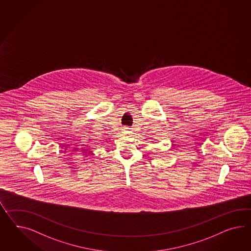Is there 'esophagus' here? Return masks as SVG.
<instances>
[{
	"label": "esophagus",
	"mask_w": 251,
	"mask_h": 251,
	"mask_svg": "<svg viewBox=\"0 0 251 251\" xmlns=\"http://www.w3.org/2000/svg\"><path fill=\"white\" fill-rule=\"evenodd\" d=\"M124 133H126V134H129L130 133V130H129V128H125Z\"/></svg>",
	"instance_id": "34e87169"
}]
</instances>
